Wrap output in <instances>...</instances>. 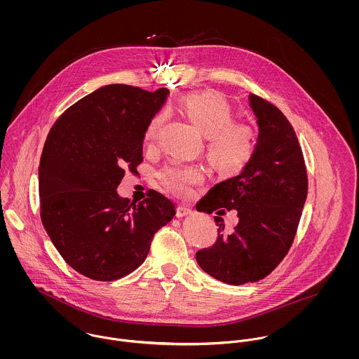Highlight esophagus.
<instances>
[{
  "label": "esophagus",
  "instance_id": "esophagus-1",
  "mask_svg": "<svg viewBox=\"0 0 359 359\" xmlns=\"http://www.w3.org/2000/svg\"><path fill=\"white\" fill-rule=\"evenodd\" d=\"M191 212H192V210L188 208V207H185V205H178V207H177V217H178V218H182V217H185V215H189Z\"/></svg>",
  "mask_w": 359,
  "mask_h": 359
}]
</instances>
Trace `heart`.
I'll return each instance as SVG.
<instances>
[{"instance_id": "obj_1", "label": "heart", "mask_w": 359, "mask_h": 359, "mask_svg": "<svg viewBox=\"0 0 359 359\" xmlns=\"http://www.w3.org/2000/svg\"><path fill=\"white\" fill-rule=\"evenodd\" d=\"M184 116L205 137L207 156L212 165L224 172L239 171L250 158L256 145V130L246 121L233 120V109L219 94L198 93L181 104ZM165 116L157 114L148 124L145 141L154 144L164 126ZM160 182L170 192L188 196L203 181L198 165H167L158 172Z\"/></svg>"}]
</instances>
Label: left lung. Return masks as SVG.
<instances>
[{
	"instance_id": "8db88e82",
	"label": "left lung",
	"mask_w": 359,
	"mask_h": 359,
	"mask_svg": "<svg viewBox=\"0 0 359 359\" xmlns=\"http://www.w3.org/2000/svg\"><path fill=\"white\" fill-rule=\"evenodd\" d=\"M258 137L242 172L214 185L198 211L222 215L236 210L239 222L226 233L221 217L215 243L196 253L205 273L228 285L257 282L287 255L307 199L308 178L302 147L285 114L250 94Z\"/></svg>"
}]
</instances>
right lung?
<instances>
[{
	"mask_svg": "<svg viewBox=\"0 0 359 359\" xmlns=\"http://www.w3.org/2000/svg\"><path fill=\"white\" fill-rule=\"evenodd\" d=\"M168 94L104 86L66 109L47 137L39 167L41 221L59 255L90 279L131 273L175 215L174 203L154 189L138 205L116 191L126 170L142 163L147 127Z\"/></svg>",
	"mask_w": 359,
	"mask_h": 359,
	"instance_id": "1",
	"label": "right lung"
}]
</instances>
